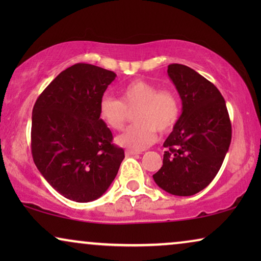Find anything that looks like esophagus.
<instances>
[{
	"label": "esophagus",
	"instance_id": "esophagus-1",
	"mask_svg": "<svg viewBox=\"0 0 261 261\" xmlns=\"http://www.w3.org/2000/svg\"><path fill=\"white\" fill-rule=\"evenodd\" d=\"M137 154H140V152H139V151H133V149H127V151H126V155L127 156L137 155Z\"/></svg>",
	"mask_w": 261,
	"mask_h": 261
}]
</instances>
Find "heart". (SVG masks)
<instances>
[{"instance_id": "obj_1", "label": "heart", "mask_w": 261, "mask_h": 261, "mask_svg": "<svg viewBox=\"0 0 261 261\" xmlns=\"http://www.w3.org/2000/svg\"><path fill=\"white\" fill-rule=\"evenodd\" d=\"M137 123L117 135L116 142L123 147L140 151L151 146L156 130L166 133L176 126L180 115V103L172 90L163 89L145 80H134L123 85L120 99L105 96L99 102L101 120L114 130L122 129L128 112H133Z\"/></svg>"}]
</instances>
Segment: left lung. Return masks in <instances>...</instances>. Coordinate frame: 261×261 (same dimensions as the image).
<instances>
[{
    "label": "left lung",
    "instance_id": "1",
    "mask_svg": "<svg viewBox=\"0 0 261 261\" xmlns=\"http://www.w3.org/2000/svg\"><path fill=\"white\" fill-rule=\"evenodd\" d=\"M167 74L181 98V115L164 142L163 166L153 179L163 190L191 196L208 187L231 140L226 101L215 85L191 67L171 64Z\"/></svg>",
    "mask_w": 261,
    "mask_h": 261
}]
</instances>
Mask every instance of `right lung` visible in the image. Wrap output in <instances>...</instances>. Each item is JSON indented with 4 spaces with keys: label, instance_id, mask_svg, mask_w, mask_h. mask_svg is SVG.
<instances>
[{
    "label": "right lung",
    "instance_id": "right-lung-1",
    "mask_svg": "<svg viewBox=\"0 0 261 261\" xmlns=\"http://www.w3.org/2000/svg\"><path fill=\"white\" fill-rule=\"evenodd\" d=\"M113 71L78 63L41 92L32 113L34 164L48 184L74 202H91L108 190L124 158L99 117Z\"/></svg>",
    "mask_w": 261,
    "mask_h": 261
}]
</instances>
